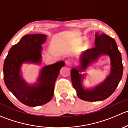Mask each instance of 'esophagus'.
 Here are the masks:
<instances>
[{"instance_id": "esophagus-1", "label": "esophagus", "mask_w": 128, "mask_h": 128, "mask_svg": "<svg viewBox=\"0 0 128 128\" xmlns=\"http://www.w3.org/2000/svg\"><path fill=\"white\" fill-rule=\"evenodd\" d=\"M65 63H66V65H67V66L72 65V60L71 59H70V58H69V59H67L66 60Z\"/></svg>"}]
</instances>
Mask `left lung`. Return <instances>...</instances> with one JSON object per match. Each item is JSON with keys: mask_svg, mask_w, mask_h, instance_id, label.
Listing matches in <instances>:
<instances>
[{"mask_svg": "<svg viewBox=\"0 0 128 128\" xmlns=\"http://www.w3.org/2000/svg\"><path fill=\"white\" fill-rule=\"evenodd\" d=\"M95 47L82 52L78 58V65L71 69V80L77 95L87 102H99L105 100L115 91L123 72L121 54L114 39L104 33L95 32ZM109 56L110 72L102 82L93 88H87L83 80L87 74H82L92 64L96 63L102 56Z\"/></svg>", "mask_w": 128, "mask_h": 128, "instance_id": "8db88e82", "label": "left lung"}]
</instances>
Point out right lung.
<instances>
[{"label":"right lung","mask_w":128,"mask_h":128,"mask_svg":"<svg viewBox=\"0 0 128 128\" xmlns=\"http://www.w3.org/2000/svg\"><path fill=\"white\" fill-rule=\"evenodd\" d=\"M46 40V34H26L10 49L4 63L6 87L20 102L28 106L42 105L52 99L55 82L60 69L65 65L61 60L42 67L34 83L29 84L23 77V64H41V45Z\"/></svg>","instance_id":"right-lung-1"}]
</instances>
